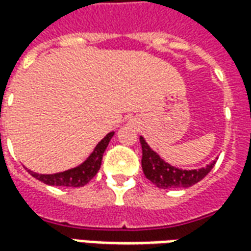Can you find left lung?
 <instances>
[{"label": "left lung", "instance_id": "obj_1", "mask_svg": "<svg viewBox=\"0 0 251 251\" xmlns=\"http://www.w3.org/2000/svg\"><path fill=\"white\" fill-rule=\"evenodd\" d=\"M142 148V171L148 180L158 188H188L204 179L214 168L215 161H212L204 168L200 169H180L171 164L165 163L157 153L149 147L144 137H140Z\"/></svg>", "mask_w": 251, "mask_h": 251}]
</instances>
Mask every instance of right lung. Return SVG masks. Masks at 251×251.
<instances>
[{"mask_svg":"<svg viewBox=\"0 0 251 251\" xmlns=\"http://www.w3.org/2000/svg\"><path fill=\"white\" fill-rule=\"evenodd\" d=\"M113 136H114V131H110L109 134H106L103 140L98 142V145L95 147L94 152L88 156L87 160L75 168L53 175H41L32 172V171H28V172L33 177L43 181L44 184L56 185V187H83L98 174L103 153Z\"/></svg>","mask_w":251,"mask_h":251,"instance_id":"right-lung-1","label":"right lung"}]
</instances>
